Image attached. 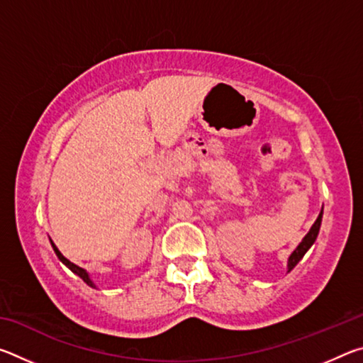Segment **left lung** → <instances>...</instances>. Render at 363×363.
I'll list each match as a JSON object with an SVG mask.
<instances>
[{
    "label": "left lung",
    "instance_id": "8db88e82",
    "mask_svg": "<svg viewBox=\"0 0 363 363\" xmlns=\"http://www.w3.org/2000/svg\"><path fill=\"white\" fill-rule=\"evenodd\" d=\"M322 214H323V208H322V211H320V214H318V218H317V220L314 223V225L311 227V230H309V233H307V235L303 238V242H301L299 245H298V248L293 251L291 253V256H290V259H288V272H290V270L296 266V264L303 259V256L306 255V251L309 250L312 245H314V242H315V238H317V235H318V230H320V224H322Z\"/></svg>",
    "mask_w": 363,
    "mask_h": 363
}]
</instances>
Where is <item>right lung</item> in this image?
<instances>
[{
	"label": "right lung",
	"instance_id": "add662e5",
	"mask_svg": "<svg viewBox=\"0 0 363 363\" xmlns=\"http://www.w3.org/2000/svg\"><path fill=\"white\" fill-rule=\"evenodd\" d=\"M51 245H52V248H54V251H56V255H57V257H59V259L60 261H62L64 264H65V266L67 267H69L70 270H72V272H75L77 275H78V277L79 279H83V281H86V284H88L89 286H94V284H93V281H91V279H89V275L88 274H86V270L84 269H82V267H78L77 266V264H73V262H70L69 259H67V257L62 255V253H60V251L57 250V247H56V245H54L52 242H51Z\"/></svg>",
	"mask_w": 363,
	"mask_h": 363
}]
</instances>
